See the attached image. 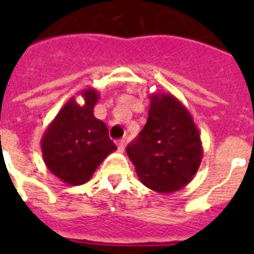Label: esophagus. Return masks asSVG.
Instances as JSON below:
<instances>
[{
    "mask_svg": "<svg viewBox=\"0 0 254 254\" xmlns=\"http://www.w3.org/2000/svg\"><path fill=\"white\" fill-rule=\"evenodd\" d=\"M125 145H126V142L123 138H121V140L117 141V146H118V150H120V151H123V150H125Z\"/></svg>",
    "mask_w": 254,
    "mask_h": 254,
    "instance_id": "1",
    "label": "esophagus"
}]
</instances>
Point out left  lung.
<instances>
[{"label": "left lung", "instance_id": "left-lung-1", "mask_svg": "<svg viewBox=\"0 0 254 254\" xmlns=\"http://www.w3.org/2000/svg\"><path fill=\"white\" fill-rule=\"evenodd\" d=\"M149 99L147 122L127 155L143 186L173 193L186 187L201 165V136L190 111L173 94L152 93Z\"/></svg>", "mask_w": 254, "mask_h": 254}]
</instances>
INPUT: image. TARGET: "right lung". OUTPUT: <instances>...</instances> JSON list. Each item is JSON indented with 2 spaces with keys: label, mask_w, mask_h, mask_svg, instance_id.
I'll use <instances>...</instances> for the list:
<instances>
[{
  "label": "right lung",
  "mask_w": 254,
  "mask_h": 254,
  "mask_svg": "<svg viewBox=\"0 0 254 254\" xmlns=\"http://www.w3.org/2000/svg\"><path fill=\"white\" fill-rule=\"evenodd\" d=\"M78 95L84 104H78L72 96L49 123L40 141L46 167L71 186L86 183L100 163L117 149L105 123L94 117L99 91L87 87Z\"/></svg>",
  "instance_id": "obj_1"
}]
</instances>
